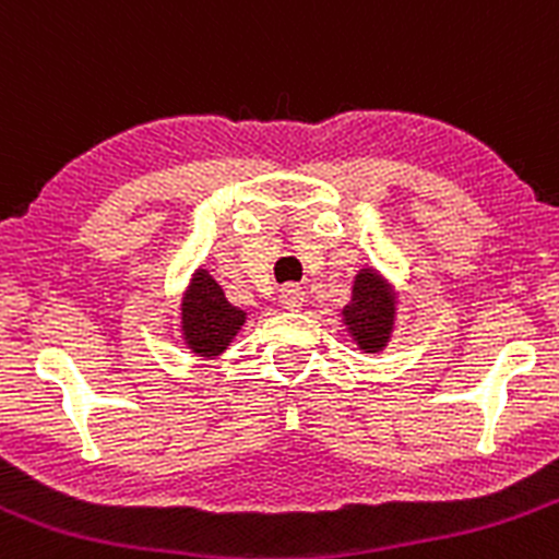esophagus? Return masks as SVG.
<instances>
[{"mask_svg":"<svg viewBox=\"0 0 559 559\" xmlns=\"http://www.w3.org/2000/svg\"><path fill=\"white\" fill-rule=\"evenodd\" d=\"M280 307L282 309H290V312H296V309L304 307V290L298 285H285L280 290Z\"/></svg>","mask_w":559,"mask_h":559,"instance_id":"1","label":"esophagus"}]
</instances>
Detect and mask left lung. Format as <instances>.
<instances>
[{
	"label": "left lung",
	"mask_w": 559,
	"mask_h": 559,
	"mask_svg": "<svg viewBox=\"0 0 559 559\" xmlns=\"http://www.w3.org/2000/svg\"><path fill=\"white\" fill-rule=\"evenodd\" d=\"M395 296L393 285L377 269H360L353 282V298L342 309L347 333L364 353H382L395 328Z\"/></svg>",
	"instance_id": "8db88e82"
}]
</instances>
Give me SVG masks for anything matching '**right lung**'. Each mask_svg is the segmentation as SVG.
I'll use <instances>...</instances> for the list:
<instances>
[{"instance_id":"1","label":"right lung","mask_w":559,"mask_h":559,"mask_svg":"<svg viewBox=\"0 0 559 559\" xmlns=\"http://www.w3.org/2000/svg\"><path fill=\"white\" fill-rule=\"evenodd\" d=\"M245 320L247 312L228 301L223 287L206 269H199L180 304V331L186 347L199 358H217L226 353Z\"/></svg>"}]
</instances>
